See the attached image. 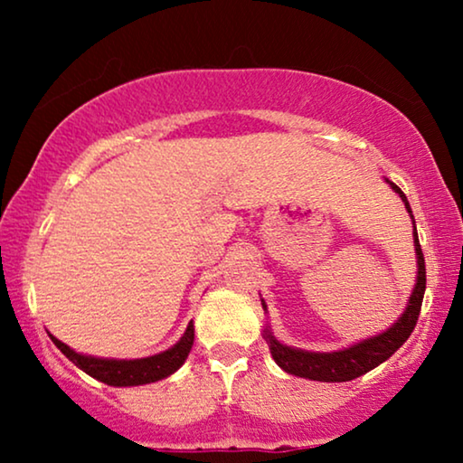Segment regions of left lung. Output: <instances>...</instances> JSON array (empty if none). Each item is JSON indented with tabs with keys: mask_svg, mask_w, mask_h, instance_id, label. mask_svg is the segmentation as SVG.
Here are the masks:
<instances>
[{
	"mask_svg": "<svg viewBox=\"0 0 463 463\" xmlns=\"http://www.w3.org/2000/svg\"><path fill=\"white\" fill-rule=\"evenodd\" d=\"M385 183L392 187V192L401 195L404 202V208H407L411 221H413V246H415V257H417V278L413 293H411L407 307L404 312L394 320V325L385 331L373 335V337H366L358 344H352L347 347H341V350L335 352H309L301 350V347H293L282 344L280 339L271 333V326L268 325L263 328V339L268 341L271 358L276 360V364L280 366L282 371H287L288 375L312 379V382H326V383H341V382H352L364 373H369L385 363L392 354H394L398 347H401L404 341L409 339V335L413 333L417 325V318H420V309L423 301V293H426V263H423V252L420 246V238H417L415 230V219L413 211H411V204L407 195L402 194V189L385 179ZM261 306L268 314V306L261 299Z\"/></svg>",
	"mask_w": 463,
	"mask_h": 463,
	"instance_id": "1",
	"label": "left lung"
}]
</instances>
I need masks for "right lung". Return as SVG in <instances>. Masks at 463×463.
Listing matches in <instances>:
<instances>
[{
    "instance_id": "right-lung-1",
    "label": "right lung",
    "mask_w": 463,
    "mask_h": 463,
    "mask_svg": "<svg viewBox=\"0 0 463 463\" xmlns=\"http://www.w3.org/2000/svg\"><path fill=\"white\" fill-rule=\"evenodd\" d=\"M50 335V333H48ZM52 344L71 360V363L88 375L99 379L113 388H130V385H145L166 379L181 369L194 345V320L189 322L183 337L173 347L147 358H99L75 352L73 347L62 344L54 335H50Z\"/></svg>"
}]
</instances>
